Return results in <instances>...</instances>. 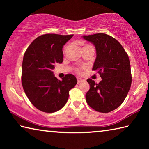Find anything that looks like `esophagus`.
Instances as JSON below:
<instances>
[{
  "label": "esophagus",
  "instance_id": "esophagus-1",
  "mask_svg": "<svg viewBox=\"0 0 149 149\" xmlns=\"http://www.w3.org/2000/svg\"><path fill=\"white\" fill-rule=\"evenodd\" d=\"M77 84H79L80 83H81L83 81H84V79H81V78H80V77H77Z\"/></svg>",
  "mask_w": 149,
  "mask_h": 149
}]
</instances>
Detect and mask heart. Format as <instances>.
<instances>
[{"label":"heart","mask_w":149,"mask_h":149,"mask_svg":"<svg viewBox=\"0 0 149 149\" xmlns=\"http://www.w3.org/2000/svg\"><path fill=\"white\" fill-rule=\"evenodd\" d=\"M76 72L78 73V74H79V73H80V70L79 69H77L76 70Z\"/></svg>","instance_id":"obj_1"}]
</instances>
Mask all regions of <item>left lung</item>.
Here are the masks:
<instances>
[{
  "label": "left lung",
  "mask_w": 149,
  "mask_h": 149,
  "mask_svg": "<svg viewBox=\"0 0 149 149\" xmlns=\"http://www.w3.org/2000/svg\"><path fill=\"white\" fill-rule=\"evenodd\" d=\"M83 38L95 45L97 57L93 70L102 78L99 84L87 80L90 89L85 95L86 101L97 112H110L122 104L131 87L129 57L120 42L110 35L97 33Z\"/></svg>",
  "instance_id": "1"
}]
</instances>
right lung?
Returning <instances> with one entry per match:
<instances>
[{
  "instance_id": "obj_1",
  "label": "right lung",
  "mask_w": 149,
  "mask_h": 149,
  "mask_svg": "<svg viewBox=\"0 0 149 149\" xmlns=\"http://www.w3.org/2000/svg\"><path fill=\"white\" fill-rule=\"evenodd\" d=\"M74 35H42L33 41L25 52L22 62V84L26 96L37 109L56 112L64 107L70 90L77 84L74 75L66 74L60 81L52 70L63 61V46Z\"/></svg>"
}]
</instances>
